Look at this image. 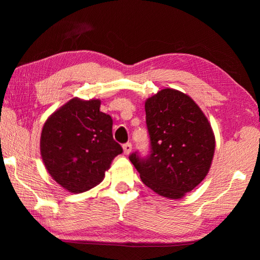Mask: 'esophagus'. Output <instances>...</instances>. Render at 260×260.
Here are the masks:
<instances>
[{
    "label": "esophagus",
    "instance_id": "obj_1",
    "mask_svg": "<svg viewBox=\"0 0 260 260\" xmlns=\"http://www.w3.org/2000/svg\"><path fill=\"white\" fill-rule=\"evenodd\" d=\"M123 150H124V154H126V155L131 154V152H132V144H131V143H126V144H124Z\"/></svg>",
    "mask_w": 260,
    "mask_h": 260
}]
</instances>
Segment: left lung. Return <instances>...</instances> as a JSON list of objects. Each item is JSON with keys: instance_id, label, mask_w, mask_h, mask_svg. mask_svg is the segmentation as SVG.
<instances>
[{"instance_id": "left-lung-1", "label": "left lung", "mask_w": 260, "mask_h": 260, "mask_svg": "<svg viewBox=\"0 0 260 260\" xmlns=\"http://www.w3.org/2000/svg\"><path fill=\"white\" fill-rule=\"evenodd\" d=\"M151 154L129 159L141 180L157 194L181 199L206 178L215 139L206 115L186 93L165 88L145 102Z\"/></svg>"}]
</instances>
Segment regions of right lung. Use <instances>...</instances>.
Segmentation results:
<instances>
[{"mask_svg": "<svg viewBox=\"0 0 260 260\" xmlns=\"http://www.w3.org/2000/svg\"><path fill=\"white\" fill-rule=\"evenodd\" d=\"M101 101L78 97L52 113L42 127L40 152L51 178L71 193L92 189L123 148L113 139V119Z\"/></svg>", "mask_w": 260, "mask_h": 260, "instance_id": "obj_1", "label": "right lung"}]
</instances>
